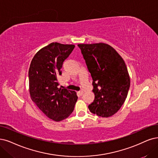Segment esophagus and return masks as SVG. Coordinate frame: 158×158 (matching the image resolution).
I'll use <instances>...</instances> for the list:
<instances>
[{
  "label": "esophagus",
  "mask_w": 158,
  "mask_h": 158,
  "mask_svg": "<svg viewBox=\"0 0 158 158\" xmlns=\"http://www.w3.org/2000/svg\"><path fill=\"white\" fill-rule=\"evenodd\" d=\"M83 90H81V91H79L78 92V94L80 95V96H82L83 94Z\"/></svg>",
  "instance_id": "esophagus-1"
}]
</instances>
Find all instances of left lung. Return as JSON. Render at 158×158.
Returning a JSON list of instances; mask_svg holds the SVG:
<instances>
[{
  "mask_svg": "<svg viewBox=\"0 0 158 158\" xmlns=\"http://www.w3.org/2000/svg\"><path fill=\"white\" fill-rule=\"evenodd\" d=\"M92 78L94 100L90 111L101 117L114 114L124 103L130 86L123 58L111 46L103 43L78 44Z\"/></svg>",
  "mask_w": 158,
  "mask_h": 158,
  "instance_id": "obj_1",
  "label": "left lung"
}]
</instances>
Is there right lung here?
I'll list each match as a JSON object with an SVG mask.
<instances>
[{"label": "right lung", "instance_id": "add662e5", "mask_svg": "<svg viewBox=\"0 0 158 158\" xmlns=\"http://www.w3.org/2000/svg\"><path fill=\"white\" fill-rule=\"evenodd\" d=\"M74 48V45L51 43L37 52L28 70L32 100L41 111L56 122L68 118L77 100L75 91L58 88L57 79L62 74L64 61Z\"/></svg>", "mask_w": 158, "mask_h": 158}]
</instances>
